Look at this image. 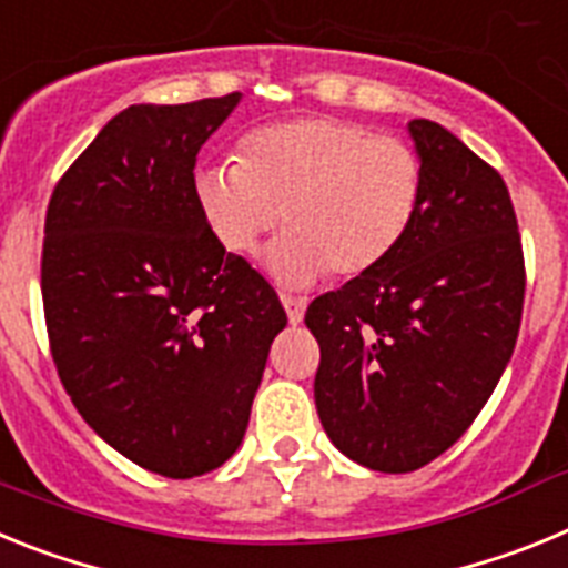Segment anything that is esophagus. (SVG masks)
Segmentation results:
<instances>
[{"mask_svg":"<svg viewBox=\"0 0 568 568\" xmlns=\"http://www.w3.org/2000/svg\"><path fill=\"white\" fill-rule=\"evenodd\" d=\"M281 304H284V310H287L290 324H301V321H304V310H307V301L293 298V295H281Z\"/></svg>","mask_w":568,"mask_h":568,"instance_id":"1","label":"esophagus"}]
</instances>
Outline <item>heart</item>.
<instances>
[{
  "label": "heart",
  "mask_w": 568,
  "mask_h": 568,
  "mask_svg": "<svg viewBox=\"0 0 568 568\" xmlns=\"http://www.w3.org/2000/svg\"><path fill=\"white\" fill-rule=\"evenodd\" d=\"M204 224L227 253L247 255L281 222L267 270L284 287L321 275L355 278L381 267L413 230L424 164L395 135L333 115H304L250 130L235 168L195 170Z\"/></svg>",
  "instance_id": "obj_1"
}]
</instances>
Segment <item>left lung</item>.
I'll return each mask as SVG.
<instances>
[{"mask_svg":"<svg viewBox=\"0 0 568 568\" xmlns=\"http://www.w3.org/2000/svg\"><path fill=\"white\" fill-rule=\"evenodd\" d=\"M409 135L424 164L413 230L381 267L304 315L321 346L324 433L389 475L435 460L478 418L518 341L526 290L498 170L429 119H413Z\"/></svg>","mask_w":568,"mask_h":568,"instance_id":"left-lung-1","label":"left lung"}]
</instances>
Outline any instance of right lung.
Here are the masks:
<instances>
[{"label":"right lung","mask_w":568,"mask_h":568,"mask_svg":"<svg viewBox=\"0 0 568 568\" xmlns=\"http://www.w3.org/2000/svg\"><path fill=\"white\" fill-rule=\"evenodd\" d=\"M241 93L130 104L50 195L42 301L53 364L90 429L164 478L233 458L278 295L213 239L193 195L195 155Z\"/></svg>","instance_id":"1"}]
</instances>
